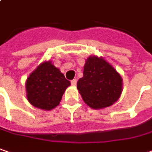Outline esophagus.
I'll list each match as a JSON object with an SVG mask.
<instances>
[{"mask_svg":"<svg viewBox=\"0 0 152 152\" xmlns=\"http://www.w3.org/2000/svg\"><path fill=\"white\" fill-rule=\"evenodd\" d=\"M76 83H77V80H76V79H73V80H72V86H76Z\"/></svg>","mask_w":152,"mask_h":152,"instance_id":"34e87169","label":"esophagus"}]
</instances>
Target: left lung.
<instances>
[{"label": "left lung", "mask_w": 152, "mask_h": 152, "mask_svg": "<svg viewBox=\"0 0 152 152\" xmlns=\"http://www.w3.org/2000/svg\"><path fill=\"white\" fill-rule=\"evenodd\" d=\"M77 89L90 107L102 109L115 103L122 91V79L115 68L102 57L89 56Z\"/></svg>", "instance_id": "obj_1"}]
</instances>
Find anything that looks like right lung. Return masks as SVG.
<instances>
[{"mask_svg": "<svg viewBox=\"0 0 152 152\" xmlns=\"http://www.w3.org/2000/svg\"><path fill=\"white\" fill-rule=\"evenodd\" d=\"M71 82L51 61L39 65L26 81L28 102L41 110L50 111L60 104Z\"/></svg>", "mask_w": 152, "mask_h": 152, "instance_id": "1", "label": "right lung"}]
</instances>
